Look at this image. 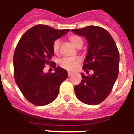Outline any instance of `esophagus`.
<instances>
[{
  "instance_id": "esophagus-1",
  "label": "esophagus",
  "mask_w": 134,
  "mask_h": 134,
  "mask_svg": "<svg viewBox=\"0 0 134 134\" xmlns=\"http://www.w3.org/2000/svg\"><path fill=\"white\" fill-rule=\"evenodd\" d=\"M71 75H72V73L70 72V71H68V76H71Z\"/></svg>"
}]
</instances>
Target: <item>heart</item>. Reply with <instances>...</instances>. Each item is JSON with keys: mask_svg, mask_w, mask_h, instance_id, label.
<instances>
[{"mask_svg": "<svg viewBox=\"0 0 134 134\" xmlns=\"http://www.w3.org/2000/svg\"><path fill=\"white\" fill-rule=\"evenodd\" d=\"M68 39L71 42V43L76 48H80L83 44V40L79 36L71 35L69 36ZM60 44V42L59 40L55 41L53 44V51L56 55L59 54ZM80 63V59L78 58H65L60 61V65L62 67L65 68V69L73 71L76 68V67Z\"/></svg>", "mask_w": 134, "mask_h": 134, "instance_id": "1", "label": "heart"}]
</instances>
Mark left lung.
<instances>
[{
	"label": "left lung",
	"mask_w": 134,
	"mask_h": 134,
	"mask_svg": "<svg viewBox=\"0 0 134 134\" xmlns=\"http://www.w3.org/2000/svg\"><path fill=\"white\" fill-rule=\"evenodd\" d=\"M75 34L85 38L88 43L87 54L82 69L93 74L87 76L81 73L82 81L74 87L79 100L87 105L102 103L109 96L118 78L119 52L110 34L98 26H87L71 29Z\"/></svg>",
	"instance_id": "1"
}]
</instances>
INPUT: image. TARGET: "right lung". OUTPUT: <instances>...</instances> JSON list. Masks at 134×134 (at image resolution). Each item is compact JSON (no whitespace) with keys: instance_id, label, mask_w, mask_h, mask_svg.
<instances>
[{"instance_id":"right-lung-1","label":"right lung","mask_w":134,"mask_h":134,"mask_svg":"<svg viewBox=\"0 0 134 134\" xmlns=\"http://www.w3.org/2000/svg\"><path fill=\"white\" fill-rule=\"evenodd\" d=\"M70 29H58L47 25L34 26L24 34L14 54V78L20 92L30 103L44 106L57 98L61 83L67 78V70L54 66V73L43 71L54 56L53 44Z\"/></svg>"}]
</instances>
